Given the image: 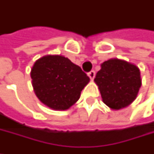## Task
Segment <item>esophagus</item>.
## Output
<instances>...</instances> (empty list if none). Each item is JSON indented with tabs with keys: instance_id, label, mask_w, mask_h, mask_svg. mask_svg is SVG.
Returning <instances> with one entry per match:
<instances>
[{
	"instance_id": "34e87169",
	"label": "esophagus",
	"mask_w": 154,
	"mask_h": 154,
	"mask_svg": "<svg viewBox=\"0 0 154 154\" xmlns=\"http://www.w3.org/2000/svg\"><path fill=\"white\" fill-rule=\"evenodd\" d=\"M88 76L90 77L91 80H93L94 77H95V72L94 71H91L90 72H88Z\"/></svg>"
}]
</instances>
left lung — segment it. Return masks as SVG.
<instances>
[{
    "instance_id": "1",
    "label": "left lung",
    "mask_w": 154,
    "mask_h": 154,
    "mask_svg": "<svg viewBox=\"0 0 154 154\" xmlns=\"http://www.w3.org/2000/svg\"><path fill=\"white\" fill-rule=\"evenodd\" d=\"M94 82L98 85L103 102L112 110L130 105L136 99L142 85L139 68L120 59L103 63Z\"/></svg>"
}]
</instances>
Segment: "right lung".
I'll list each match as a JSON object with an SVG mask.
<instances>
[{"mask_svg":"<svg viewBox=\"0 0 154 154\" xmlns=\"http://www.w3.org/2000/svg\"><path fill=\"white\" fill-rule=\"evenodd\" d=\"M32 84L38 99L56 111H64L80 98L90 82L82 69L62 55H46L31 71Z\"/></svg>","mask_w":154,"mask_h":154,"instance_id":"add662e5","label":"right lung"}]
</instances>
